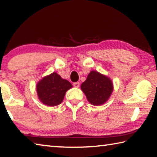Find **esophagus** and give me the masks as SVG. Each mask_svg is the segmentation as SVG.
<instances>
[{"label":"esophagus","mask_w":157,"mask_h":157,"mask_svg":"<svg viewBox=\"0 0 157 157\" xmlns=\"http://www.w3.org/2000/svg\"><path fill=\"white\" fill-rule=\"evenodd\" d=\"M73 85L75 86V87H79L80 86V83L78 82H74L73 83Z\"/></svg>","instance_id":"1"}]
</instances>
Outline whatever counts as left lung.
Returning a JSON list of instances; mask_svg holds the SVG:
<instances>
[{
  "mask_svg": "<svg viewBox=\"0 0 157 157\" xmlns=\"http://www.w3.org/2000/svg\"><path fill=\"white\" fill-rule=\"evenodd\" d=\"M81 88L91 105L98 106L107 101L113 90L111 80L96 71H91Z\"/></svg>",
  "mask_w": 157,
  "mask_h": 157,
  "instance_id": "obj_1",
  "label": "left lung"
}]
</instances>
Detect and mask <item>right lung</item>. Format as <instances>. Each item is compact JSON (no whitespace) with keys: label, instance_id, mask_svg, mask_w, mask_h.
Here are the masks:
<instances>
[{"label":"right lung","instance_id":"add662e5","mask_svg":"<svg viewBox=\"0 0 157 157\" xmlns=\"http://www.w3.org/2000/svg\"><path fill=\"white\" fill-rule=\"evenodd\" d=\"M72 85L56 72H52L37 82L36 90L38 98L43 104L50 106L61 104L66 91Z\"/></svg>","mask_w":157,"mask_h":157}]
</instances>
